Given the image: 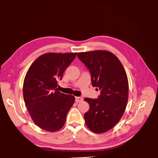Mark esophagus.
Returning a JSON list of instances; mask_svg holds the SVG:
<instances>
[{"instance_id": "1", "label": "esophagus", "mask_w": 158, "mask_h": 158, "mask_svg": "<svg viewBox=\"0 0 158 158\" xmlns=\"http://www.w3.org/2000/svg\"><path fill=\"white\" fill-rule=\"evenodd\" d=\"M83 100V99L82 97H80V96H76V97H75V102H81Z\"/></svg>"}]
</instances>
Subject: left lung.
I'll use <instances>...</instances> for the list:
<instances>
[{
	"mask_svg": "<svg viewBox=\"0 0 158 158\" xmlns=\"http://www.w3.org/2000/svg\"><path fill=\"white\" fill-rule=\"evenodd\" d=\"M77 56L89 69L92 85L100 90L98 99L84 98L89 105L84 115L85 124L93 132H106L119 122L126 108L129 85L126 70L117 57L106 50L79 52Z\"/></svg>",
	"mask_w": 158,
	"mask_h": 158,
	"instance_id": "8db88e82",
	"label": "left lung"
}]
</instances>
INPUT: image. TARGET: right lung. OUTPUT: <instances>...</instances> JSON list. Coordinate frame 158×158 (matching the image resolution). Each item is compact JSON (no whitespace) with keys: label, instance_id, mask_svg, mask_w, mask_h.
<instances>
[{"label":"right lung","instance_id":"obj_1","mask_svg":"<svg viewBox=\"0 0 158 158\" xmlns=\"http://www.w3.org/2000/svg\"><path fill=\"white\" fill-rule=\"evenodd\" d=\"M77 53H46L30 66L23 84V96L31 118L48 132L61 129L75 96L58 91V81Z\"/></svg>","mask_w":158,"mask_h":158}]
</instances>
